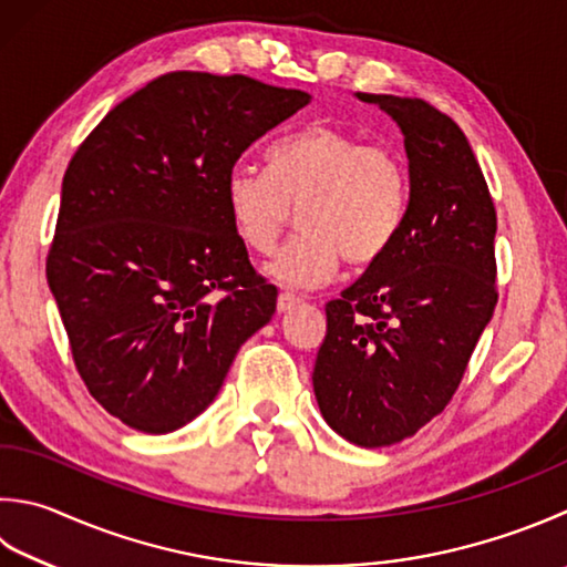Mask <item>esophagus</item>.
I'll use <instances>...</instances> for the list:
<instances>
[{
    "label": "esophagus",
    "mask_w": 567,
    "mask_h": 567,
    "mask_svg": "<svg viewBox=\"0 0 567 567\" xmlns=\"http://www.w3.org/2000/svg\"><path fill=\"white\" fill-rule=\"evenodd\" d=\"M298 303H301V298H296L293 293H281L279 301H276V308H279V313H288L293 311Z\"/></svg>",
    "instance_id": "obj_1"
}]
</instances>
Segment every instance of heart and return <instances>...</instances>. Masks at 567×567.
<instances>
[{"label": "heart", "instance_id": "obj_1", "mask_svg": "<svg viewBox=\"0 0 567 567\" xmlns=\"http://www.w3.org/2000/svg\"><path fill=\"white\" fill-rule=\"evenodd\" d=\"M229 219L254 254H271L301 212V239L266 264L288 288L328 284L348 261L375 266L408 215L410 175L398 151L333 125H308L274 143L266 173L234 167L224 179Z\"/></svg>", "mask_w": 567, "mask_h": 567}]
</instances>
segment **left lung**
Returning <instances> with one entry per match:
<instances>
[{
  "instance_id": "1",
  "label": "left lung",
  "mask_w": 567,
  "mask_h": 567,
  "mask_svg": "<svg viewBox=\"0 0 567 567\" xmlns=\"http://www.w3.org/2000/svg\"><path fill=\"white\" fill-rule=\"evenodd\" d=\"M400 125L408 215L392 249L326 306L313 368L320 414L375 450L420 432L462 382L496 293V209L472 145L422 99L358 93Z\"/></svg>"
}]
</instances>
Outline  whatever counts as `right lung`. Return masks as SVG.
I'll list each match as a JSON object with an SVG mask.
<instances>
[{"mask_svg": "<svg viewBox=\"0 0 567 567\" xmlns=\"http://www.w3.org/2000/svg\"><path fill=\"white\" fill-rule=\"evenodd\" d=\"M311 95L241 73L173 71L93 127L61 185L47 279L105 412L167 434L215 402L276 311L234 231L224 179Z\"/></svg>", "mask_w": 567, "mask_h": 567, "instance_id": "obj_1", "label": "right lung"}]
</instances>
